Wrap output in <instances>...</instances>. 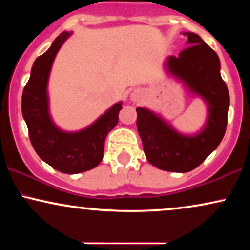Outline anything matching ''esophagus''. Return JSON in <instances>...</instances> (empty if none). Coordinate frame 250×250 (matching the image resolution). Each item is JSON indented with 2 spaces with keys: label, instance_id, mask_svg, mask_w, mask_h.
Segmentation results:
<instances>
[{
  "label": "esophagus",
  "instance_id": "34e87169",
  "mask_svg": "<svg viewBox=\"0 0 250 250\" xmlns=\"http://www.w3.org/2000/svg\"><path fill=\"white\" fill-rule=\"evenodd\" d=\"M130 97H131V100H133V101H139L140 99H141V93H140V91H134V93H131V95H130Z\"/></svg>",
  "mask_w": 250,
  "mask_h": 250
}]
</instances>
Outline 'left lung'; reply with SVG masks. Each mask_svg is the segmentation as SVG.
I'll list each match as a JSON object with an SVG mask.
<instances>
[{
	"label": "left lung",
	"instance_id": "left-lung-1",
	"mask_svg": "<svg viewBox=\"0 0 250 250\" xmlns=\"http://www.w3.org/2000/svg\"><path fill=\"white\" fill-rule=\"evenodd\" d=\"M187 36L188 48L165 62L168 74L176 77L195 95L202 97L208 117L200 133L183 135L147 108H136L137 130L149 163L159 169L187 173L210 155L225 136L229 93L220 74L217 54L194 33Z\"/></svg>",
	"mask_w": 250,
	"mask_h": 250
}]
</instances>
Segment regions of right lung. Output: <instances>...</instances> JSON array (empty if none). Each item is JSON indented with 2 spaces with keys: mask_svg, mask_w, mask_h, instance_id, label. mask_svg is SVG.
<instances>
[{
  "mask_svg": "<svg viewBox=\"0 0 250 250\" xmlns=\"http://www.w3.org/2000/svg\"><path fill=\"white\" fill-rule=\"evenodd\" d=\"M71 33L63 31L34 62L22 94V115L35 151L45 163L64 174L95 168L103 159L105 137L119 122L122 102L115 103L93 125L74 133L57 128L49 114L48 80L57 51Z\"/></svg>",
  "mask_w": 250,
  "mask_h": 250,
  "instance_id": "add662e5",
  "label": "right lung"
}]
</instances>
